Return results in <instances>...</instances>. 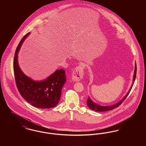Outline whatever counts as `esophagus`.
Listing matches in <instances>:
<instances>
[{
    "label": "esophagus",
    "mask_w": 146,
    "mask_h": 146,
    "mask_svg": "<svg viewBox=\"0 0 146 146\" xmlns=\"http://www.w3.org/2000/svg\"><path fill=\"white\" fill-rule=\"evenodd\" d=\"M83 67L82 66H78L73 70L72 73V80L74 82H79L83 77Z\"/></svg>",
    "instance_id": "obj_1"
}]
</instances>
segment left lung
Wrapping results in <instances>:
<instances>
[{"label":"left lung","mask_w":146,"mask_h":146,"mask_svg":"<svg viewBox=\"0 0 146 146\" xmlns=\"http://www.w3.org/2000/svg\"><path fill=\"white\" fill-rule=\"evenodd\" d=\"M136 71H137V67H136V63H135V70H134V74L133 76V82H132V85L131 86V88H130L129 90L127 92V93L125 95V96L123 97L120 101H119L117 104H113L111 106H101L100 104H97L96 103L93 102V101L91 99L90 97H88V98L87 100V105L90 108V109L96 111H108L111 110H113L117 107H118V106L120 104H121L122 102L125 100L126 98L129 95V94L130 93V91L132 89V86L134 83V82L135 80L136 79Z\"/></svg>","instance_id":"1"}]
</instances>
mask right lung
I'll list each match as a JSON object with an SVG mask.
<instances>
[{"label": "right lung", "mask_w": 146, "mask_h": 146, "mask_svg": "<svg viewBox=\"0 0 146 146\" xmlns=\"http://www.w3.org/2000/svg\"><path fill=\"white\" fill-rule=\"evenodd\" d=\"M30 34L28 33L21 39L14 56V74L18 90L22 97L36 108L45 109L55 107L61 95V90L66 81V72L56 70L46 79L35 81L23 73L18 62V54L22 43Z\"/></svg>", "instance_id": "right-lung-1"}]
</instances>
